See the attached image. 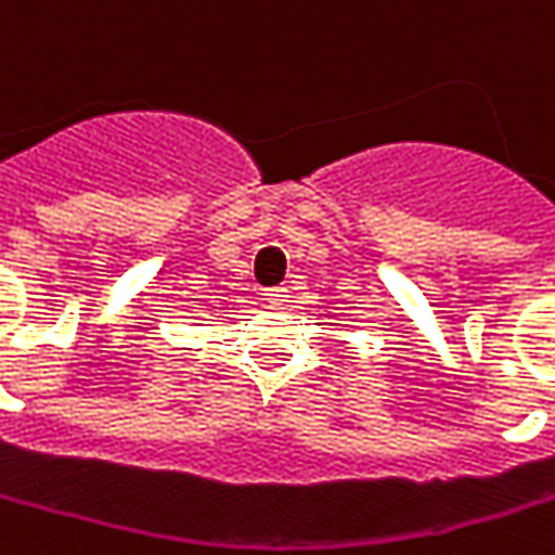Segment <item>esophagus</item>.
I'll return each mask as SVG.
<instances>
[{
    "instance_id": "obj_1",
    "label": "esophagus",
    "mask_w": 555,
    "mask_h": 555,
    "mask_svg": "<svg viewBox=\"0 0 555 555\" xmlns=\"http://www.w3.org/2000/svg\"><path fill=\"white\" fill-rule=\"evenodd\" d=\"M263 295H267V300H270V304H282V300L288 297V288H285V285H273V288H267Z\"/></svg>"
}]
</instances>
